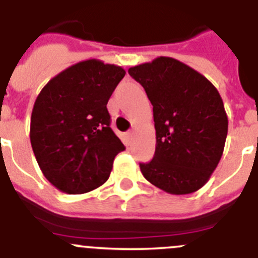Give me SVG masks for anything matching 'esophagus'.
I'll return each mask as SVG.
<instances>
[{"label": "esophagus", "mask_w": 258, "mask_h": 258, "mask_svg": "<svg viewBox=\"0 0 258 258\" xmlns=\"http://www.w3.org/2000/svg\"><path fill=\"white\" fill-rule=\"evenodd\" d=\"M134 136V132L133 131H131V132H127V138L129 139H132V137Z\"/></svg>", "instance_id": "esophagus-1"}]
</instances>
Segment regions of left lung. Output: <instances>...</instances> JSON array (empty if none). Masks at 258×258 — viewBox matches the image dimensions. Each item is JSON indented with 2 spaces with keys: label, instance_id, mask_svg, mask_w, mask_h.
<instances>
[{
  "label": "left lung",
  "instance_id": "left-lung-1",
  "mask_svg": "<svg viewBox=\"0 0 258 258\" xmlns=\"http://www.w3.org/2000/svg\"><path fill=\"white\" fill-rule=\"evenodd\" d=\"M153 106L156 151L141 164L146 179L170 195L197 192L219 165L228 116L215 86L172 57L155 58L127 70Z\"/></svg>",
  "mask_w": 258,
  "mask_h": 258
}]
</instances>
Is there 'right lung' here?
Returning a JSON list of instances; mask_svg holds the SVG:
<instances>
[{
    "label": "right lung",
    "instance_id": "right-lung-1",
    "mask_svg": "<svg viewBox=\"0 0 258 258\" xmlns=\"http://www.w3.org/2000/svg\"><path fill=\"white\" fill-rule=\"evenodd\" d=\"M124 75L121 66L89 58L58 73L38 94L30 143L43 175L61 192L82 195L101 186L125 150L106 107Z\"/></svg>",
    "mask_w": 258,
    "mask_h": 258
}]
</instances>
